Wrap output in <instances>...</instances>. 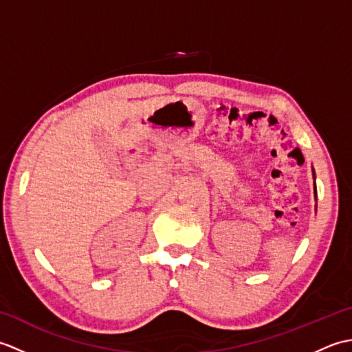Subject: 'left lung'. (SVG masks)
I'll list each match as a JSON object with an SVG mask.
<instances>
[{
	"mask_svg": "<svg viewBox=\"0 0 352 352\" xmlns=\"http://www.w3.org/2000/svg\"><path fill=\"white\" fill-rule=\"evenodd\" d=\"M313 170V180H315L316 178V174H315V169H311ZM315 197H316V183H315Z\"/></svg>",
	"mask_w": 352,
	"mask_h": 352,
	"instance_id": "obj_1",
	"label": "left lung"
}]
</instances>
